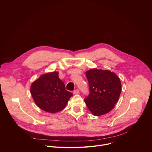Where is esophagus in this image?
I'll list each match as a JSON object with an SVG mask.
<instances>
[{"label":"esophagus","instance_id":"1","mask_svg":"<svg viewBox=\"0 0 152 152\" xmlns=\"http://www.w3.org/2000/svg\"><path fill=\"white\" fill-rule=\"evenodd\" d=\"M79 91L77 89L73 91V94H79Z\"/></svg>","mask_w":152,"mask_h":152}]
</instances>
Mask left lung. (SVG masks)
I'll list each match as a JSON object with an SVG mask.
<instances>
[{
  "label": "left lung",
  "instance_id": "8db88e82",
  "mask_svg": "<svg viewBox=\"0 0 152 152\" xmlns=\"http://www.w3.org/2000/svg\"><path fill=\"white\" fill-rule=\"evenodd\" d=\"M90 93L85 102L93 115L100 116L111 111L117 103L121 91L119 77L109 70L93 69L85 73Z\"/></svg>",
  "mask_w": 152,
  "mask_h": 152
}]
</instances>
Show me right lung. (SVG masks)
<instances>
[{
  "label": "right lung",
  "instance_id": "1",
  "mask_svg": "<svg viewBox=\"0 0 152 152\" xmlns=\"http://www.w3.org/2000/svg\"><path fill=\"white\" fill-rule=\"evenodd\" d=\"M31 93L36 104L50 113H56L66 107L73 94L67 91L58 72L42 75L31 86Z\"/></svg>",
  "mask_w": 152,
  "mask_h": 152
}]
</instances>
